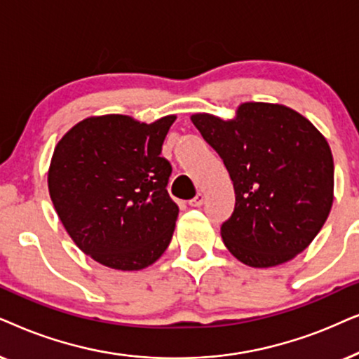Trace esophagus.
<instances>
[{
  "instance_id": "esophagus-1",
  "label": "esophagus",
  "mask_w": 359,
  "mask_h": 359,
  "mask_svg": "<svg viewBox=\"0 0 359 359\" xmlns=\"http://www.w3.org/2000/svg\"><path fill=\"white\" fill-rule=\"evenodd\" d=\"M203 200H205L203 195H202V194H197L192 200H190L189 205H190V207H202V205H203Z\"/></svg>"
}]
</instances>
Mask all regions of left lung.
Wrapping results in <instances>:
<instances>
[{
    "mask_svg": "<svg viewBox=\"0 0 359 359\" xmlns=\"http://www.w3.org/2000/svg\"><path fill=\"white\" fill-rule=\"evenodd\" d=\"M223 159L235 210L222 224L229 252L251 267H272L302 252L333 203V157L317 128L284 104L243 103L236 118L192 114Z\"/></svg>",
    "mask_w": 359,
    "mask_h": 359,
    "instance_id": "left-lung-1",
    "label": "left lung"
}]
</instances>
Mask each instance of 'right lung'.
Here are the masks:
<instances>
[{
    "mask_svg": "<svg viewBox=\"0 0 359 359\" xmlns=\"http://www.w3.org/2000/svg\"><path fill=\"white\" fill-rule=\"evenodd\" d=\"M174 114L146 124L124 114L87 118L59 141L49 194L75 245L100 264L140 271L162 256L179 207L161 157Z\"/></svg>",
    "mask_w": 359,
    "mask_h": 359,
    "instance_id": "obj_1",
    "label": "right lung"
}]
</instances>
